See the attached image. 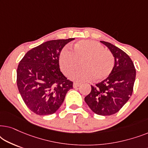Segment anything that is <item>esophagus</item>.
Instances as JSON below:
<instances>
[{
  "mask_svg": "<svg viewBox=\"0 0 148 148\" xmlns=\"http://www.w3.org/2000/svg\"><path fill=\"white\" fill-rule=\"evenodd\" d=\"M80 84L79 83H77V82H75L73 83V88H77V87H79L80 86Z\"/></svg>",
  "mask_w": 148,
  "mask_h": 148,
  "instance_id": "34e87169",
  "label": "esophagus"
}]
</instances>
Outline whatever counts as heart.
Returning <instances> with one entry per match:
<instances>
[{"label":"heart","instance_id":"1","mask_svg":"<svg viewBox=\"0 0 148 148\" xmlns=\"http://www.w3.org/2000/svg\"><path fill=\"white\" fill-rule=\"evenodd\" d=\"M82 68L71 76L72 79L83 82L94 78L95 81L104 79L110 75L114 66L112 52L93 40H84L75 44L72 52L64 49L59 56V64L63 73L70 75L78 66Z\"/></svg>","mask_w":148,"mask_h":148}]
</instances>
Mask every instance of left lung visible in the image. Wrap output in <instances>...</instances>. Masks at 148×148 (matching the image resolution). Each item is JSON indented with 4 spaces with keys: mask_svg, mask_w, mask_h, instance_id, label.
Returning <instances> with one entry per match:
<instances>
[{
    "mask_svg": "<svg viewBox=\"0 0 148 148\" xmlns=\"http://www.w3.org/2000/svg\"><path fill=\"white\" fill-rule=\"evenodd\" d=\"M114 57V68L108 77L92 87L85 102L97 114H114L126 104L133 93L136 70L132 60L124 51L109 42L100 41Z\"/></svg>",
    "mask_w": 148,
    "mask_h": 148,
    "instance_id": "left-lung-1",
    "label": "left lung"
}]
</instances>
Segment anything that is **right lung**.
I'll list each match as a JSON object with an SVG mask.
<instances>
[{"label": "right lung", "mask_w": 148, "mask_h": 148, "mask_svg": "<svg viewBox=\"0 0 148 148\" xmlns=\"http://www.w3.org/2000/svg\"><path fill=\"white\" fill-rule=\"evenodd\" d=\"M75 40H54L32 48L19 62L17 84L26 106L38 115L52 114L63 102L73 82L60 71L59 56L64 46Z\"/></svg>", "instance_id": "add662e5"}]
</instances>
